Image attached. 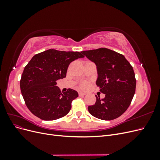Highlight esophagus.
Listing matches in <instances>:
<instances>
[{"label": "esophagus", "mask_w": 160, "mask_h": 160, "mask_svg": "<svg viewBox=\"0 0 160 160\" xmlns=\"http://www.w3.org/2000/svg\"><path fill=\"white\" fill-rule=\"evenodd\" d=\"M85 95V93H83V92H79V95L80 97H83Z\"/></svg>", "instance_id": "34e87169"}]
</instances>
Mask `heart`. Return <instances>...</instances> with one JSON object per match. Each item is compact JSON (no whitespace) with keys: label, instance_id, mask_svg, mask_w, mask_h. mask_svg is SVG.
I'll list each match as a JSON object with an SVG mask.
<instances>
[{"label":"heart","instance_id":"obj_1","mask_svg":"<svg viewBox=\"0 0 160 160\" xmlns=\"http://www.w3.org/2000/svg\"><path fill=\"white\" fill-rule=\"evenodd\" d=\"M89 83H88V82H83V83H82L81 84V89H86L87 88H88Z\"/></svg>","mask_w":160,"mask_h":160}]
</instances>
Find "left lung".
Here are the masks:
<instances>
[{"label":"left lung","mask_w":160,"mask_h":160,"mask_svg":"<svg viewBox=\"0 0 160 160\" xmlns=\"http://www.w3.org/2000/svg\"><path fill=\"white\" fill-rule=\"evenodd\" d=\"M97 67L96 85L105 95H96V102L88 107L91 115L102 120H113L122 115L132 102L136 80L132 66L125 57L106 48L81 51Z\"/></svg>","instance_id":"8db88e82"}]
</instances>
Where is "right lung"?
Wrapping results in <instances>:
<instances>
[{
    "label": "right lung",
    "mask_w": 160,
    "mask_h": 160,
    "mask_svg": "<svg viewBox=\"0 0 160 160\" xmlns=\"http://www.w3.org/2000/svg\"><path fill=\"white\" fill-rule=\"evenodd\" d=\"M84 56L81 52L49 49L33 56L22 72L21 93L31 112L45 121L64 117L71 108V101L79 96L73 89L63 93L57 81L66 77L69 64Z\"/></svg>",
    "instance_id": "obj_1"
}]
</instances>
